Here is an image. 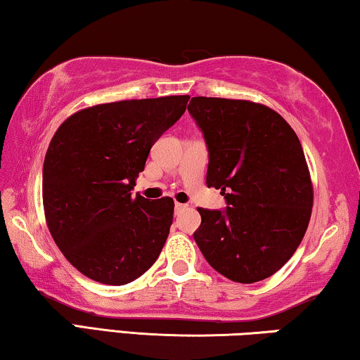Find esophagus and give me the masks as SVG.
<instances>
[{"label": "esophagus", "instance_id": "1", "mask_svg": "<svg viewBox=\"0 0 360 360\" xmlns=\"http://www.w3.org/2000/svg\"><path fill=\"white\" fill-rule=\"evenodd\" d=\"M187 205H184V203H179V202H176L174 203V208H176V213H179V212H182V210H184V208H186Z\"/></svg>", "mask_w": 360, "mask_h": 360}]
</instances>
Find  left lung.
I'll use <instances>...</instances> for the list:
<instances>
[{
	"label": "left lung",
	"instance_id": "left-lung-1",
	"mask_svg": "<svg viewBox=\"0 0 360 360\" xmlns=\"http://www.w3.org/2000/svg\"><path fill=\"white\" fill-rule=\"evenodd\" d=\"M187 110L208 147L207 186L228 203L197 208L198 249L228 280H265L291 259L312 214L302 146L283 116L254 101L194 96Z\"/></svg>",
	"mask_w": 360,
	"mask_h": 360
}]
</instances>
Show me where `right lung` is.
I'll return each mask as SVG.
<instances>
[{
  "mask_svg": "<svg viewBox=\"0 0 360 360\" xmlns=\"http://www.w3.org/2000/svg\"><path fill=\"white\" fill-rule=\"evenodd\" d=\"M189 95L122 100L69 116L43 163L48 229L69 264L90 280L121 286L158 259L174 202L132 197L150 148L184 115Z\"/></svg>",
  "mask_w": 360,
  "mask_h": 360,
  "instance_id": "obj_1",
  "label": "right lung"
}]
</instances>
